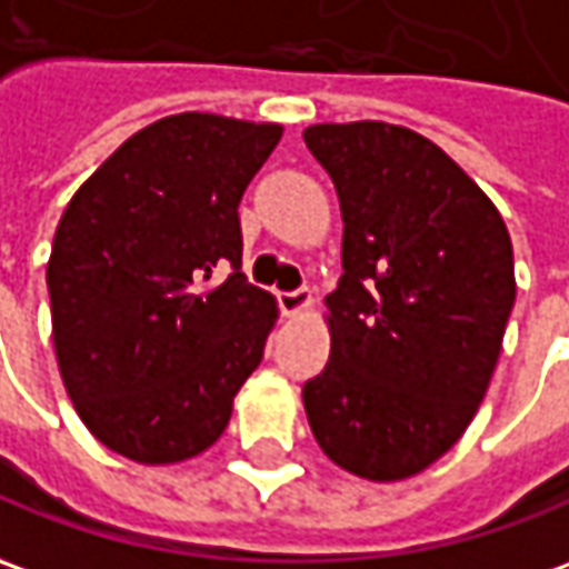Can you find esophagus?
Segmentation results:
<instances>
[{
  "mask_svg": "<svg viewBox=\"0 0 569 569\" xmlns=\"http://www.w3.org/2000/svg\"><path fill=\"white\" fill-rule=\"evenodd\" d=\"M277 301H280V311H283V315L296 317L311 308L315 296H311L308 286H299V289H289V292H277Z\"/></svg>",
  "mask_w": 569,
  "mask_h": 569,
  "instance_id": "1",
  "label": "esophagus"
}]
</instances>
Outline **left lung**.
Instances as JSON below:
<instances>
[{
  "mask_svg": "<svg viewBox=\"0 0 569 569\" xmlns=\"http://www.w3.org/2000/svg\"><path fill=\"white\" fill-rule=\"evenodd\" d=\"M342 204L333 349L301 398L317 446L389 482L442 458L489 389L511 317L498 208L436 142L382 121L305 130Z\"/></svg>",
  "mask_w": 569,
  "mask_h": 569,
  "instance_id": "obj_1",
  "label": "left lung"
}]
</instances>
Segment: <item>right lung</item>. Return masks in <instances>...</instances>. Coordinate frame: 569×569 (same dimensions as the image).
I'll list each match as a JSON object with an SVG mask.
<instances>
[{"label":"right lung","instance_id":"add662e5","mask_svg":"<svg viewBox=\"0 0 569 569\" xmlns=\"http://www.w3.org/2000/svg\"><path fill=\"white\" fill-rule=\"evenodd\" d=\"M280 123L187 111L123 142L58 220L46 286L61 380L90 432L139 463L214 446L277 305L242 273V192ZM220 269L228 280L208 287Z\"/></svg>","mask_w":569,"mask_h":569}]
</instances>
